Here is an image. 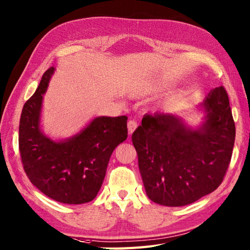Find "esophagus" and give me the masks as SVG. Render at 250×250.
Wrapping results in <instances>:
<instances>
[{
  "mask_svg": "<svg viewBox=\"0 0 250 250\" xmlns=\"http://www.w3.org/2000/svg\"><path fill=\"white\" fill-rule=\"evenodd\" d=\"M137 126H138V124H137L136 121H134V120H129L128 121V123H127V129H128V134L129 135H131L132 132L135 131V129L137 128Z\"/></svg>",
  "mask_w": 250,
  "mask_h": 250,
  "instance_id": "obj_1",
  "label": "esophagus"
}]
</instances>
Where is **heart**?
<instances>
[{"label":"heart","mask_w":250,"mask_h":250,"mask_svg":"<svg viewBox=\"0 0 250 250\" xmlns=\"http://www.w3.org/2000/svg\"><path fill=\"white\" fill-rule=\"evenodd\" d=\"M158 88H159L158 82L146 80V81L137 82L135 84H132L129 88V93L130 95L134 97H142V96L147 95V94H151L155 91H157Z\"/></svg>","instance_id":"obj_1"}]
</instances>
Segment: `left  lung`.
Listing matches in <instances>:
<instances>
[{
  "mask_svg": "<svg viewBox=\"0 0 250 250\" xmlns=\"http://www.w3.org/2000/svg\"><path fill=\"white\" fill-rule=\"evenodd\" d=\"M198 109L202 123L191 127L181 116H143L132 144L147 197L166 207H183L208 195L223 182L235 140L229 97L223 86L208 94Z\"/></svg>",
  "mask_w": 250,
  "mask_h": 250,
  "instance_id": "8db88e82",
  "label": "left lung"
}]
</instances>
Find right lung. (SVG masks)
Segmentation results:
<instances>
[{
  "mask_svg": "<svg viewBox=\"0 0 250 250\" xmlns=\"http://www.w3.org/2000/svg\"><path fill=\"white\" fill-rule=\"evenodd\" d=\"M50 67L22 109L19 149L31 183L53 200L81 204L97 196L114 148L127 138V116H97L69 138L54 140L41 126L43 94L54 74Z\"/></svg>",
  "mask_w": 250,
  "mask_h": 250,
  "instance_id": "add662e5",
  "label": "right lung"
}]
</instances>
